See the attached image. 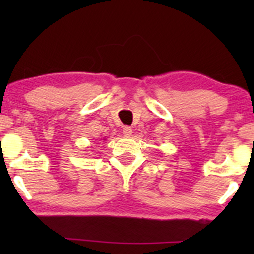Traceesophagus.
I'll return each instance as SVG.
<instances>
[{"label":"esophagus","instance_id":"obj_1","mask_svg":"<svg viewBox=\"0 0 254 254\" xmlns=\"http://www.w3.org/2000/svg\"><path fill=\"white\" fill-rule=\"evenodd\" d=\"M123 133L125 136H130V135L133 134V129H131V127H129V126H125L123 128Z\"/></svg>","mask_w":254,"mask_h":254}]
</instances>
